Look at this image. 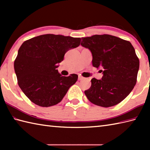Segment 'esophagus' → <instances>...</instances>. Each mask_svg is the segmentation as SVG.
<instances>
[{
    "instance_id": "esophagus-1",
    "label": "esophagus",
    "mask_w": 150,
    "mask_h": 150,
    "mask_svg": "<svg viewBox=\"0 0 150 150\" xmlns=\"http://www.w3.org/2000/svg\"><path fill=\"white\" fill-rule=\"evenodd\" d=\"M78 79H79V81H82V80H83V79H84V77H82V76H81V75H79Z\"/></svg>"
}]
</instances>
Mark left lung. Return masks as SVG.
Returning <instances> with one entry per match:
<instances>
[{"instance_id": "8db88e82", "label": "left lung", "mask_w": 150, "mask_h": 150, "mask_svg": "<svg viewBox=\"0 0 150 150\" xmlns=\"http://www.w3.org/2000/svg\"><path fill=\"white\" fill-rule=\"evenodd\" d=\"M81 46L91 53L92 64L102 68L100 80L93 78L84 91L91 103L108 108L122 101L134 88L139 69V60L129 41L110 35L82 37Z\"/></svg>"}]
</instances>
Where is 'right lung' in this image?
I'll use <instances>...</instances> for the list:
<instances>
[{
	"instance_id": "add662e5",
	"label": "right lung",
	"mask_w": 150,
	"mask_h": 150,
	"mask_svg": "<svg viewBox=\"0 0 150 150\" xmlns=\"http://www.w3.org/2000/svg\"><path fill=\"white\" fill-rule=\"evenodd\" d=\"M80 38L46 34L23 42L18 51L14 69L18 84L33 103L54 106L62 100L78 75L62 76L57 68L68 50L80 45Z\"/></svg>"
}]
</instances>
